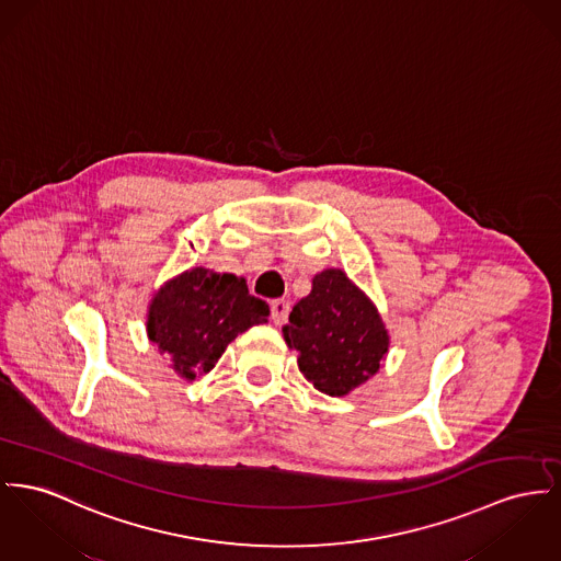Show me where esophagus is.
Instances as JSON below:
<instances>
[{
    "instance_id": "obj_1",
    "label": "esophagus",
    "mask_w": 561,
    "mask_h": 561,
    "mask_svg": "<svg viewBox=\"0 0 561 561\" xmlns=\"http://www.w3.org/2000/svg\"><path fill=\"white\" fill-rule=\"evenodd\" d=\"M270 310H272V321H274L276 325H283V323L287 321V317H289L291 306H289L287 299H272Z\"/></svg>"
}]
</instances>
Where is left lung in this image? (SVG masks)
Instances as JSON below:
<instances>
[{"mask_svg": "<svg viewBox=\"0 0 561 561\" xmlns=\"http://www.w3.org/2000/svg\"><path fill=\"white\" fill-rule=\"evenodd\" d=\"M283 336L298 351L299 373L332 398L373 378L389 351L373 299L337 267L312 278V291L294 306Z\"/></svg>", "mask_w": 561, "mask_h": 561, "instance_id": "8db88e82", "label": "left lung"}]
</instances>
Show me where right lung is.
Returning <instances> with one entry per match:
<instances>
[{"label":"right lung","mask_w":561,"mask_h":561,"mask_svg":"<svg viewBox=\"0 0 561 561\" xmlns=\"http://www.w3.org/2000/svg\"><path fill=\"white\" fill-rule=\"evenodd\" d=\"M270 306L249 294L247 280L208 267H191L150 299L147 334L172 370L193 380L210 373L227 344L267 323Z\"/></svg>","instance_id":"1"}]
</instances>
